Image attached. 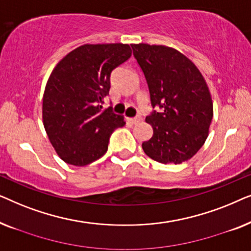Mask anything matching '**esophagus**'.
<instances>
[{
    "label": "esophagus",
    "mask_w": 251,
    "mask_h": 251,
    "mask_svg": "<svg viewBox=\"0 0 251 251\" xmlns=\"http://www.w3.org/2000/svg\"><path fill=\"white\" fill-rule=\"evenodd\" d=\"M128 120H129V122H131V123H133V125H136V123L142 121V118H140V116H136V118H130Z\"/></svg>",
    "instance_id": "obj_1"
}]
</instances>
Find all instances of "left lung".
<instances>
[{"mask_svg": "<svg viewBox=\"0 0 251 251\" xmlns=\"http://www.w3.org/2000/svg\"><path fill=\"white\" fill-rule=\"evenodd\" d=\"M147 85L154 111L145 121L153 136L142 144L146 155L160 163L190 160L209 135L214 107L210 91L193 61L174 48L131 44Z\"/></svg>", "mask_w": 251, "mask_h": 251, "instance_id": "obj_1", "label": "left lung"}]
</instances>
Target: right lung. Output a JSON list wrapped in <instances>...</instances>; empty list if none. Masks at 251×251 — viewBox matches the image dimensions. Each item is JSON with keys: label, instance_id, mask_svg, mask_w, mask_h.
I'll return each mask as SVG.
<instances>
[{"label": "right lung", "instance_id": "right-lung-1", "mask_svg": "<svg viewBox=\"0 0 251 251\" xmlns=\"http://www.w3.org/2000/svg\"><path fill=\"white\" fill-rule=\"evenodd\" d=\"M131 56L129 44H84L67 53L51 72L43 95L42 119L51 145L63 161L83 167L107 152L123 116L101 104L112 71Z\"/></svg>", "mask_w": 251, "mask_h": 251}]
</instances>
